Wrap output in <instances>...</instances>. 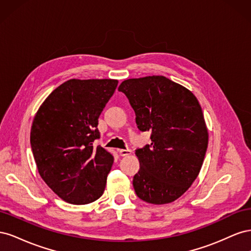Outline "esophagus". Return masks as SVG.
<instances>
[{"mask_svg": "<svg viewBox=\"0 0 251 251\" xmlns=\"http://www.w3.org/2000/svg\"><path fill=\"white\" fill-rule=\"evenodd\" d=\"M132 154V151L131 150H119V155L123 156V157H126V156H128Z\"/></svg>", "mask_w": 251, "mask_h": 251, "instance_id": "obj_1", "label": "esophagus"}]
</instances>
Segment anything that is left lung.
Listing matches in <instances>:
<instances>
[{
	"mask_svg": "<svg viewBox=\"0 0 251 251\" xmlns=\"http://www.w3.org/2000/svg\"><path fill=\"white\" fill-rule=\"evenodd\" d=\"M130 101L136 124L151 132V146L136 150L140 170L133 185L139 198L168 204L198 177L208 146L201 105L185 87L162 75L124 80L118 88Z\"/></svg>",
	"mask_w": 251,
	"mask_h": 251,
	"instance_id": "8db88e82",
	"label": "left lung"
}]
</instances>
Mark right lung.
<instances>
[{"label":"right lung","mask_w":251,"mask_h":251,"mask_svg":"<svg viewBox=\"0 0 251 251\" xmlns=\"http://www.w3.org/2000/svg\"><path fill=\"white\" fill-rule=\"evenodd\" d=\"M117 79H69L44 100L30 132L40 176L64 201L83 205L102 196L113 155L93 147L98 118Z\"/></svg>","instance_id":"right-lung-1"}]
</instances>
